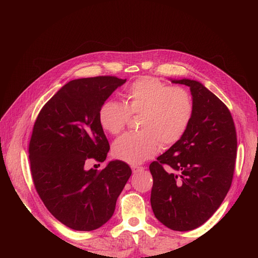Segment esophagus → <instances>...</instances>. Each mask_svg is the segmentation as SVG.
<instances>
[{"label":"esophagus","instance_id":"obj_1","mask_svg":"<svg viewBox=\"0 0 258 258\" xmlns=\"http://www.w3.org/2000/svg\"><path fill=\"white\" fill-rule=\"evenodd\" d=\"M131 169H132V172H134L135 174H137V173H139V172H141V171L144 170L143 167H139V166H132Z\"/></svg>","mask_w":258,"mask_h":258}]
</instances>
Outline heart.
I'll return each instance as SVG.
<instances>
[{"label":"heart","mask_w":258,"mask_h":258,"mask_svg":"<svg viewBox=\"0 0 258 258\" xmlns=\"http://www.w3.org/2000/svg\"><path fill=\"white\" fill-rule=\"evenodd\" d=\"M126 105L106 100L99 110V122L111 135H118L131 118L140 116L137 134H126L112 146L116 158L140 165L158 153L160 143L169 147L177 143L192 117V100L188 91L168 85L152 76L132 83L124 93Z\"/></svg>","instance_id":"1"}]
</instances>
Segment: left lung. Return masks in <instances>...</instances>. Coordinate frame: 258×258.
<instances>
[{"label": "left lung", "instance_id": "1", "mask_svg": "<svg viewBox=\"0 0 258 258\" xmlns=\"http://www.w3.org/2000/svg\"><path fill=\"white\" fill-rule=\"evenodd\" d=\"M171 82L188 86L194 111L182 139L150 165L151 205L168 228L188 231L214 214L230 188L237 134L228 107L201 83Z\"/></svg>", "mask_w": 258, "mask_h": 258}]
</instances>
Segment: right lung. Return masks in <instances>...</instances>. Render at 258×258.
I'll return each instance as SVG.
<instances>
[{"label":"right lung","mask_w":258,"mask_h":258,"mask_svg":"<svg viewBox=\"0 0 258 258\" xmlns=\"http://www.w3.org/2000/svg\"><path fill=\"white\" fill-rule=\"evenodd\" d=\"M126 81L115 76L73 80L35 120L29 144L35 189L49 212L71 229L95 230L110 220L132 173L121 160L110 161L101 171L86 169L89 159H106L110 144L99 110Z\"/></svg>","instance_id":"add662e5"}]
</instances>
